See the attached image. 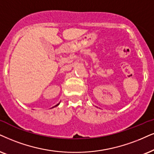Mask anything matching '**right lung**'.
Here are the masks:
<instances>
[{
    "label": "right lung",
    "instance_id": "add662e5",
    "mask_svg": "<svg viewBox=\"0 0 154 154\" xmlns=\"http://www.w3.org/2000/svg\"><path fill=\"white\" fill-rule=\"evenodd\" d=\"M60 104V103H59V104H57V105H55V106H58V105H59Z\"/></svg>",
    "mask_w": 154,
    "mask_h": 154
}]
</instances>
